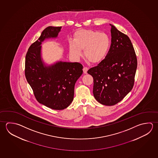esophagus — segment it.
<instances>
[{
    "label": "esophagus",
    "mask_w": 158,
    "mask_h": 158,
    "mask_svg": "<svg viewBox=\"0 0 158 158\" xmlns=\"http://www.w3.org/2000/svg\"><path fill=\"white\" fill-rule=\"evenodd\" d=\"M83 73H84V74H87V72H88V68H86V67H84L83 69Z\"/></svg>",
    "instance_id": "34e87169"
}]
</instances>
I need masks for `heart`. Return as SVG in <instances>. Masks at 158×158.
Listing matches in <instances>:
<instances>
[{"mask_svg":"<svg viewBox=\"0 0 158 158\" xmlns=\"http://www.w3.org/2000/svg\"><path fill=\"white\" fill-rule=\"evenodd\" d=\"M110 46L108 35L104 33L90 29H81L77 31L74 36V42L69 44L70 56L78 59L84 50V56L89 62L99 63L105 58Z\"/></svg>","mask_w":158,"mask_h":158,"instance_id":"b5f03b06","label":"heart"}]
</instances>
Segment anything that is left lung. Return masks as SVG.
<instances>
[{"instance_id":"1","label":"left lung","mask_w":158,"mask_h":158,"mask_svg":"<svg viewBox=\"0 0 158 158\" xmlns=\"http://www.w3.org/2000/svg\"><path fill=\"white\" fill-rule=\"evenodd\" d=\"M111 26V45L105 58L88 73L94 79L93 94L102 105L120 102L133 89L137 59L129 38Z\"/></svg>"}]
</instances>
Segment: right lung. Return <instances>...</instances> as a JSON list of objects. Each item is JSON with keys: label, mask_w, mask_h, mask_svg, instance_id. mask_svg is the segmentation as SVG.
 <instances>
[{"label": "right lung", "mask_w": 158, "mask_h": 158, "mask_svg": "<svg viewBox=\"0 0 158 158\" xmlns=\"http://www.w3.org/2000/svg\"><path fill=\"white\" fill-rule=\"evenodd\" d=\"M61 29L51 26L45 28L25 56V77L36 100L54 110H63L72 103L75 83L83 74V65L79 63L59 60L48 64L44 61L42 43L57 38Z\"/></svg>", "instance_id": "obj_1"}]
</instances>
